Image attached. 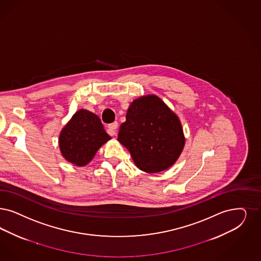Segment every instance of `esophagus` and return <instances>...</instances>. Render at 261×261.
Instances as JSON below:
<instances>
[{
  "label": "esophagus",
  "instance_id": "1",
  "mask_svg": "<svg viewBox=\"0 0 261 261\" xmlns=\"http://www.w3.org/2000/svg\"><path fill=\"white\" fill-rule=\"evenodd\" d=\"M117 127H118V123L117 122H114V123H112V124H110L108 127H107V132H108V134L110 135H116V129Z\"/></svg>",
  "mask_w": 261,
  "mask_h": 261
}]
</instances>
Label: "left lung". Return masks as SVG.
I'll return each instance as SVG.
<instances>
[{
	"mask_svg": "<svg viewBox=\"0 0 261 261\" xmlns=\"http://www.w3.org/2000/svg\"><path fill=\"white\" fill-rule=\"evenodd\" d=\"M118 141L140 170L158 173L177 162L186 138L177 114L158 96L146 95L135 98L127 108Z\"/></svg>",
	"mask_w": 261,
	"mask_h": 261,
	"instance_id": "1",
	"label": "left lung"
}]
</instances>
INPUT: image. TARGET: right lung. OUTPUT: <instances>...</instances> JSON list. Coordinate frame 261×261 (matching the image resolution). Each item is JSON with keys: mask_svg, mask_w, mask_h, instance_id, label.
<instances>
[{"mask_svg": "<svg viewBox=\"0 0 261 261\" xmlns=\"http://www.w3.org/2000/svg\"><path fill=\"white\" fill-rule=\"evenodd\" d=\"M110 139L97 115L86 109H79L62 128L59 147L66 161L85 166Z\"/></svg>", "mask_w": 261, "mask_h": 261, "instance_id": "1", "label": "right lung"}]
</instances>
